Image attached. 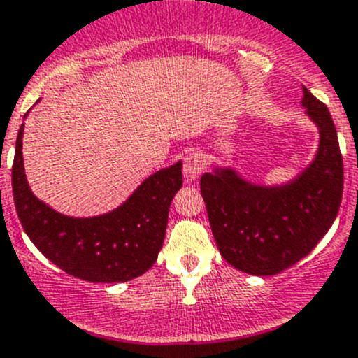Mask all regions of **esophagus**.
Here are the masks:
<instances>
[{
  "label": "esophagus",
  "instance_id": "34e87169",
  "mask_svg": "<svg viewBox=\"0 0 358 358\" xmlns=\"http://www.w3.org/2000/svg\"><path fill=\"white\" fill-rule=\"evenodd\" d=\"M204 156L199 152H192L185 157V161H183V176L187 178V182H194L196 178H199V175L204 171Z\"/></svg>",
  "mask_w": 358,
  "mask_h": 358
}]
</instances>
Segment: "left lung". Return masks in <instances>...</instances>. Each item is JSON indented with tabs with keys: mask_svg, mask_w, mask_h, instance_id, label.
<instances>
[{
	"mask_svg": "<svg viewBox=\"0 0 358 358\" xmlns=\"http://www.w3.org/2000/svg\"><path fill=\"white\" fill-rule=\"evenodd\" d=\"M319 128L315 159L286 185H256L232 168L201 176L209 225L223 258L251 275H275L305 258L333 225L343 196V157L329 109L303 86Z\"/></svg>",
	"mask_w": 358,
	"mask_h": 358,
	"instance_id": "left-lung-1",
	"label": "left lung"
}]
</instances>
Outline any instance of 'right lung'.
Listing matches in <instances>:
<instances>
[{
  "label": "right lung",
  "instance_id": "add662e5",
  "mask_svg": "<svg viewBox=\"0 0 358 358\" xmlns=\"http://www.w3.org/2000/svg\"><path fill=\"white\" fill-rule=\"evenodd\" d=\"M24 124L12 168L13 201L25 234L59 268L88 282H126L156 263L169 204L182 189V162L150 175L124 204L92 218L57 213L29 189L22 157Z\"/></svg>",
  "mask_w": 358,
  "mask_h": 358
}]
</instances>
